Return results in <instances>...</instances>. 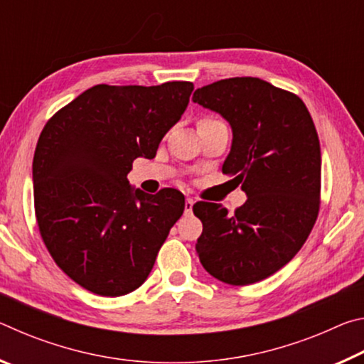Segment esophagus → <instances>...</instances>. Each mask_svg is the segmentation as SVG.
<instances>
[{"label": "esophagus", "mask_w": 364, "mask_h": 364, "mask_svg": "<svg viewBox=\"0 0 364 364\" xmlns=\"http://www.w3.org/2000/svg\"><path fill=\"white\" fill-rule=\"evenodd\" d=\"M193 205H194V200L191 199V197H186V202H184V212L186 213L193 212Z\"/></svg>", "instance_id": "1"}]
</instances>
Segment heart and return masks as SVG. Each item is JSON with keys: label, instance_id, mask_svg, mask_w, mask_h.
I'll list each match as a JSON object with an SVG mask.
<instances>
[{"label": "heart", "instance_id": "1", "mask_svg": "<svg viewBox=\"0 0 364 364\" xmlns=\"http://www.w3.org/2000/svg\"><path fill=\"white\" fill-rule=\"evenodd\" d=\"M202 120H215V119H202Z\"/></svg>", "mask_w": 364, "mask_h": 364}]
</instances>
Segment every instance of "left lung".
<instances>
[{"instance_id":"1","label":"left lung","mask_w":364,"mask_h":364,"mask_svg":"<svg viewBox=\"0 0 364 364\" xmlns=\"http://www.w3.org/2000/svg\"><path fill=\"white\" fill-rule=\"evenodd\" d=\"M193 101L230 122L223 173L247 194L232 215L220 204L196 202L204 225L196 250L213 278L254 284L291 262L316 223L321 149L315 123L297 95L255 77L202 86Z\"/></svg>"}]
</instances>
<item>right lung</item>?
Segmentation results:
<instances>
[{
	"label": "right lung",
	"mask_w": 364,
	"mask_h": 364,
	"mask_svg": "<svg viewBox=\"0 0 364 364\" xmlns=\"http://www.w3.org/2000/svg\"><path fill=\"white\" fill-rule=\"evenodd\" d=\"M194 85H96L46 122L33 156L36 225L58 267L86 291L119 297L149 276L184 196L132 191L133 160L152 159Z\"/></svg>",
	"instance_id": "add662e5"
}]
</instances>
